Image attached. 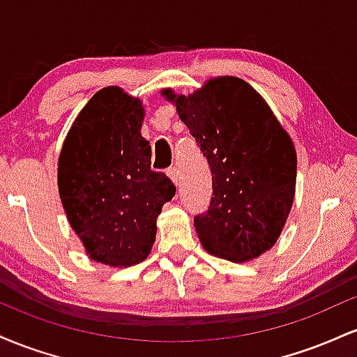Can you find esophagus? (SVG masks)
Segmentation results:
<instances>
[{
	"mask_svg": "<svg viewBox=\"0 0 357 357\" xmlns=\"http://www.w3.org/2000/svg\"><path fill=\"white\" fill-rule=\"evenodd\" d=\"M166 174L169 176L171 179H173V183H174V184H178V183H179V173H178V167H174V166L167 167Z\"/></svg>",
	"mask_w": 357,
	"mask_h": 357,
	"instance_id": "1",
	"label": "esophagus"
}]
</instances>
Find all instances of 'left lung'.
<instances>
[{"instance_id": "left-lung-1", "label": "left lung", "mask_w": 357, "mask_h": 357, "mask_svg": "<svg viewBox=\"0 0 357 357\" xmlns=\"http://www.w3.org/2000/svg\"><path fill=\"white\" fill-rule=\"evenodd\" d=\"M162 93L176 102L213 174L210 206L195 216L204 250L231 261L261 255L280 235L296 192L289 134L257 90L236 77L213 79L188 97Z\"/></svg>"}]
</instances>
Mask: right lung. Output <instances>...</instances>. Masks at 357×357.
<instances>
[{
	"label": "right lung",
	"instance_id": "right-lung-1",
	"mask_svg": "<svg viewBox=\"0 0 357 357\" xmlns=\"http://www.w3.org/2000/svg\"><path fill=\"white\" fill-rule=\"evenodd\" d=\"M144 109L119 87L97 92L73 122L59 159L68 221L93 260L129 267L149 255L155 220L176 186L151 169Z\"/></svg>",
	"mask_w": 357,
	"mask_h": 357
}]
</instances>
